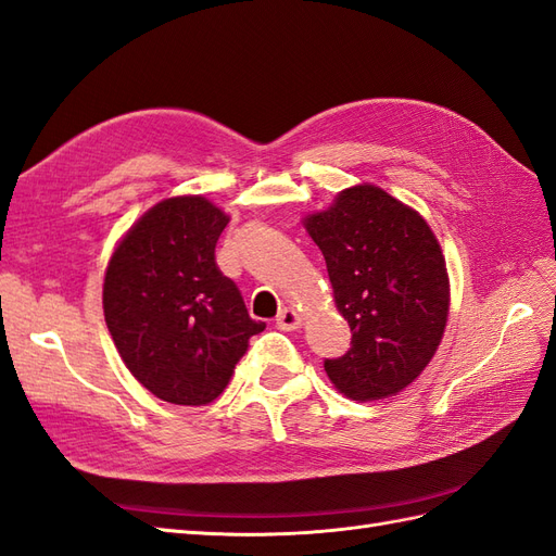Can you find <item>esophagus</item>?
I'll return each instance as SVG.
<instances>
[{"mask_svg": "<svg viewBox=\"0 0 556 556\" xmlns=\"http://www.w3.org/2000/svg\"><path fill=\"white\" fill-rule=\"evenodd\" d=\"M277 328L279 330H295V328H300V324H303V316H300V312H295L293 307H287V309H281L279 314H277Z\"/></svg>", "mask_w": 556, "mask_h": 556, "instance_id": "34e87169", "label": "esophagus"}]
</instances>
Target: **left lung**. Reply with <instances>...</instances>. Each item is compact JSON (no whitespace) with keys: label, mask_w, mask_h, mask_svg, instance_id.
<instances>
[{"label":"left lung","mask_w":556,"mask_h":556,"mask_svg":"<svg viewBox=\"0 0 556 556\" xmlns=\"http://www.w3.org/2000/svg\"><path fill=\"white\" fill-rule=\"evenodd\" d=\"M321 249L352 346L324 368L352 401H379L415 382L433 358L450 314L445 256L426 220L387 190L346 188L305 218Z\"/></svg>","instance_id":"8db88e82"}]
</instances>
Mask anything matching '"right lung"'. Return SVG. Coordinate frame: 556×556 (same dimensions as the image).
<instances>
[{
    "label": "right lung",
    "instance_id": "1",
    "mask_svg": "<svg viewBox=\"0 0 556 556\" xmlns=\"http://www.w3.org/2000/svg\"><path fill=\"white\" fill-rule=\"evenodd\" d=\"M228 216L202 195L157 202L104 275V319L128 370L161 401L207 405L230 382L253 321L214 249Z\"/></svg>",
    "mask_w": 556,
    "mask_h": 556
}]
</instances>
